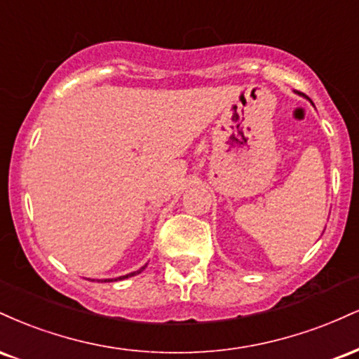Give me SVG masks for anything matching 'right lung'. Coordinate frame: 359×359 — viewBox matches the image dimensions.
Segmentation results:
<instances>
[{
  "label": "right lung",
  "instance_id": "obj_1",
  "mask_svg": "<svg viewBox=\"0 0 359 359\" xmlns=\"http://www.w3.org/2000/svg\"><path fill=\"white\" fill-rule=\"evenodd\" d=\"M145 266H147V265H145ZM145 266H142V269H140V270L133 271V273L123 275V277H118V278H104V280H101V282H118V280H125V278H128V277H133V275H138V273H142V271L145 270Z\"/></svg>",
  "mask_w": 359,
  "mask_h": 359
}]
</instances>
